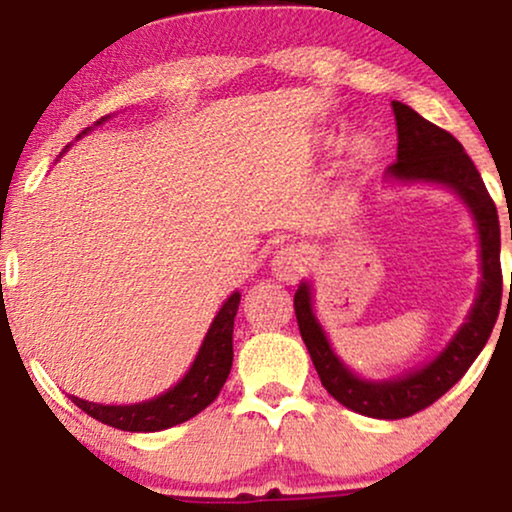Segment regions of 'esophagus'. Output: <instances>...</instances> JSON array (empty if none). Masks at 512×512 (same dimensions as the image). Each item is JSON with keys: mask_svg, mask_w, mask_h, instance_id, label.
<instances>
[{"mask_svg": "<svg viewBox=\"0 0 512 512\" xmlns=\"http://www.w3.org/2000/svg\"><path fill=\"white\" fill-rule=\"evenodd\" d=\"M308 269V255L296 245H286V248L276 250L272 257V272L279 281H286V284H296L298 279Z\"/></svg>", "mask_w": 512, "mask_h": 512, "instance_id": "obj_1", "label": "esophagus"}]
</instances>
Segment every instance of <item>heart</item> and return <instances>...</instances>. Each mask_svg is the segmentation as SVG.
Returning <instances> with one entry per match:
<instances>
[{
	"mask_svg": "<svg viewBox=\"0 0 512 512\" xmlns=\"http://www.w3.org/2000/svg\"><path fill=\"white\" fill-rule=\"evenodd\" d=\"M356 154H358V158H363V161H368V158H370V156H373V149H370V146H368V144H358Z\"/></svg>",
	"mask_w": 512,
	"mask_h": 512,
	"instance_id": "obj_1",
	"label": "heart"
}]
</instances>
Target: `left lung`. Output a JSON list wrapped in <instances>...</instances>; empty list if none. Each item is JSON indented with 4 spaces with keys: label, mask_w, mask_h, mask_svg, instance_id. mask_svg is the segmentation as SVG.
Wrapping results in <instances>:
<instances>
[{
    "label": "left lung",
    "mask_w": 512,
    "mask_h": 512,
    "mask_svg": "<svg viewBox=\"0 0 512 512\" xmlns=\"http://www.w3.org/2000/svg\"><path fill=\"white\" fill-rule=\"evenodd\" d=\"M392 110L397 120V161L387 168V178L397 182H436L462 197L477 221L481 281L467 322L450 339V344L424 368L409 370L407 375L392 380H363L351 373L334 354L317 322L310 286L305 281L298 286L293 296L298 330L308 346L322 387L346 409L373 419H404L443 397L467 373L489 342L503 296L501 226L496 204L477 166L450 132L424 120L416 110L399 101H392Z\"/></svg>",
    "instance_id": "left-lung-1"
}]
</instances>
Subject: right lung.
Masks as SVG:
<instances>
[{
	"label": "right lung",
	"instance_id": "right-lung-1",
	"mask_svg": "<svg viewBox=\"0 0 512 512\" xmlns=\"http://www.w3.org/2000/svg\"><path fill=\"white\" fill-rule=\"evenodd\" d=\"M103 122V120H101ZM98 122V125H101ZM88 127L81 134H86ZM79 134V137H81ZM240 305V293H231L226 303L221 305L219 315L211 322L207 337H204L199 354L192 363L185 378L168 392L158 395L149 402L139 404H96L86 402L72 395V402L88 416L101 421L105 426L120 428L132 433H154L163 428L185 424L187 419L197 416L219 397L223 383L233 366V322Z\"/></svg>",
	"mask_w": 512,
	"mask_h": 512
}]
</instances>
